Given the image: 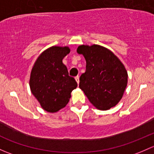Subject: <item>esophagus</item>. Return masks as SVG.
Returning <instances> with one entry per match:
<instances>
[{
	"instance_id": "esophagus-1",
	"label": "esophagus",
	"mask_w": 154,
	"mask_h": 154,
	"mask_svg": "<svg viewBox=\"0 0 154 154\" xmlns=\"http://www.w3.org/2000/svg\"><path fill=\"white\" fill-rule=\"evenodd\" d=\"M75 81L77 82V83L79 84V75H77V76L75 78Z\"/></svg>"
}]
</instances>
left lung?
Returning a JSON list of instances; mask_svg holds the SVG:
<instances>
[{"label":"left lung","mask_w":154,"mask_h":154,"mask_svg":"<svg viewBox=\"0 0 154 154\" xmlns=\"http://www.w3.org/2000/svg\"><path fill=\"white\" fill-rule=\"evenodd\" d=\"M77 53L86 60V71L80 76L79 88L97 109L109 110L122 98L128 72L110 50L101 46H79Z\"/></svg>","instance_id":"left-lung-1"}]
</instances>
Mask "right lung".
I'll list each match as a JSON object with an SVG mask.
<instances>
[{
	"label": "right lung",
	"mask_w": 154,
	"mask_h": 154,
	"mask_svg": "<svg viewBox=\"0 0 154 154\" xmlns=\"http://www.w3.org/2000/svg\"><path fill=\"white\" fill-rule=\"evenodd\" d=\"M70 50L52 47L41 54L31 72V92L44 110L55 112L69 102L71 92L76 88L75 79L69 76L62 60Z\"/></svg>",
	"instance_id": "1"
}]
</instances>
